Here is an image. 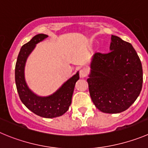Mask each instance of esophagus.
<instances>
[{
	"label": "esophagus",
	"mask_w": 148,
	"mask_h": 148,
	"mask_svg": "<svg viewBox=\"0 0 148 148\" xmlns=\"http://www.w3.org/2000/svg\"><path fill=\"white\" fill-rule=\"evenodd\" d=\"M87 74H88V71H87V70L85 69H81L79 70V77H80L84 78V77H86Z\"/></svg>",
	"instance_id": "1"
}]
</instances>
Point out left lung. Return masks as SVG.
<instances>
[{
	"label": "left lung",
	"mask_w": 148,
	"mask_h": 148,
	"mask_svg": "<svg viewBox=\"0 0 148 148\" xmlns=\"http://www.w3.org/2000/svg\"><path fill=\"white\" fill-rule=\"evenodd\" d=\"M110 52H96L87 79L93 103L102 112L125 111L139 96L143 82L141 60L130 43L112 36Z\"/></svg>",
	"instance_id": "8db88e82"
}]
</instances>
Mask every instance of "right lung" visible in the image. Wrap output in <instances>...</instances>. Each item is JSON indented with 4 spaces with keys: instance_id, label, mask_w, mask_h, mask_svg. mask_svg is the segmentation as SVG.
I'll list each match as a JSON object with an SVG mask.
<instances>
[{
    "instance_id": "obj_1",
    "label": "right lung",
    "mask_w": 148,
    "mask_h": 148,
    "mask_svg": "<svg viewBox=\"0 0 148 148\" xmlns=\"http://www.w3.org/2000/svg\"><path fill=\"white\" fill-rule=\"evenodd\" d=\"M47 36V35L42 34L36 35L22 47L15 66V82L20 100L28 110L40 117L52 118L63 115L69 110L71 103L74 86L79 77L77 72L55 93L47 97L36 96L29 89L24 77L26 60L37 43Z\"/></svg>"
}]
</instances>
